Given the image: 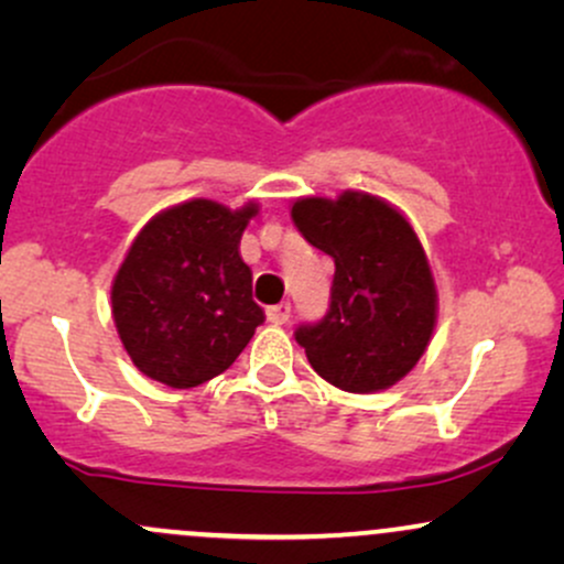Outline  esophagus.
Returning <instances> with one entry per match:
<instances>
[{"label": "esophagus", "mask_w": 564, "mask_h": 564, "mask_svg": "<svg viewBox=\"0 0 564 564\" xmlns=\"http://www.w3.org/2000/svg\"><path fill=\"white\" fill-rule=\"evenodd\" d=\"M291 307L289 304H275V307H268V321L275 323V326H283L289 321Z\"/></svg>", "instance_id": "obj_1"}]
</instances>
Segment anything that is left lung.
Returning <instances> with one entry per match:
<instances>
[{
    "mask_svg": "<svg viewBox=\"0 0 564 564\" xmlns=\"http://www.w3.org/2000/svg\"><path fill=\"white\" fill-rule=\"evenodd\" d=\"M296 228L334 257L328 315L296 332L310 366L345 392L390 390L413 371L437 326V286L408 217L366 191L291 204Z\"/></svg>",
    "mask_w": 564,
    "mask_h": 564,
    "instance_id": "obj_1",
    "label": "left lung"
}]
</instances>
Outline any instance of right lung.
Masks as SVG:
<instances>
[{"label":"right lung","mask_w":564,"mask_h":564,"mask_svg":"<svg viewBox=\"0 0 564 564\" xmlns=\"http://www.w3.org/2000/svg\"><path fill=\"white\" fill-rule=\"evenodd\" d=\"M260 200L230 209L191 198L161 209L129 243L111 283V315L129 360L148 379L191 390L243 352L262 307L238 254Z\"/></svg>","instance_id":"obj_1"}]
</instances>
